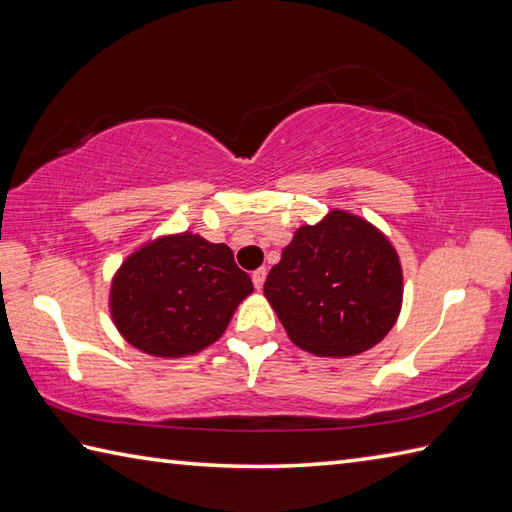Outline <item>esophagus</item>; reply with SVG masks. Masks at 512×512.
Wrapping results in <instances>:
<instances>
[{
    "instance_id": "esophagus-1",
    "label": "esophagus",
    "mask_w": 512,
    "mask_h": 512,
    "mask_svg": "<svg viewBox=\"0 0 512 512\" xmlns=\"http://www.w3.org/2000/svg\"><path fill=\"white\" fill-rule=\"evenodd\" d=\"M264 281H266V268H257L255 273H253V286H255L257 290H262Z\"/></svg>"
}]
</instances>
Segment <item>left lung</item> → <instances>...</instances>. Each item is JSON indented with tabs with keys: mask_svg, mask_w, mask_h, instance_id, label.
<instances>
[{
	"mask_svg": "<svg viewBox=\"0 0 512 512\" xmlns=\"http://www.w3.org/2000/svg\"><path fill=\"white\" fill-rule=\"evenodd\" d=\"M264 295L290 341L317 356H356L394 328L402 306L398 253L374 224L330 211L297 228Z\"/></svg>",
	"mask_w": 512,
	"mask_h": 512,
	"instance_id": "1",
	"label": "left lung"
}]
</instances>
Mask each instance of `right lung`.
<instances>
[{
	"label": "right lung",
	"instance_id": "obj_1",
	"mask_svg": "<svg viewBox=\"0 0 512 512\" xmlns=\"http://www.w3.org/2000/svg\"><path fill=\"white\" fill-rule=\"evenodd\" d=\"M253 292L233 250L193 233L158 237L129 255L114 275L110 310L118 332L140 352L178 358L224 334Z\"/></svg>",
	"mask_w": 512,
	"mask_h": 512
}]
</instances>
